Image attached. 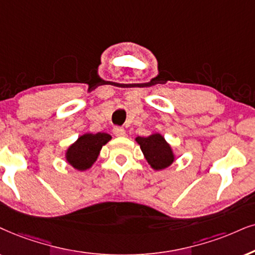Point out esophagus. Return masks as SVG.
I'll list each match as a JSON object with an SVG mask.
<instances>
[{
	"label": "esophagus",
	"instance_id": "esophagus-1",
	"mask_svg": "<svg viewBox=\"0 0 255 255\" xmlns=\"http://www.w3.org/2000/svg\"><path fill=\"white\" fill-rule=\"evenodd\" d=\"M113 133H114L115 136H120V137L126 136V130L121 127H115L114 129H113Z\"/></svg>",
	"mask_w": 255,
	"mask_h": 255
}]
</instances>
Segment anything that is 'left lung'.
I'll return each mask as SVG.
<instances>
[{
    "label": "left lung",
    "mask_w": 255,
    "mask_h": 255,
    "mask_svg": "<svg viewBox=\"0 0 255 255\" xmlns=\"http://www.w3.org/2000/svg\"><path fill=\"white\" fill-rule=\"evenodd\" d=\"M135 141L140 146L144 159L154 170L168 168L176 160L173 148L160 133H153L148 136H136Z\"/></svg>",
    "instance_id": "left-lung-1"
}]
</instances>
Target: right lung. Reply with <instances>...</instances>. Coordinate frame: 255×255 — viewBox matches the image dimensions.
I'll return each instance as SVG.
<instances>
[{
  "label": "right lung",
  "instance_id": "obj_1",
  "mask_svg": "<svg viewBox=\"0 0 255 255\" xmlns=\"http://www.w3.org/2000/svg\"><path fill=\"white\" fill-rule=\"evenodd\" d=\"M112 140L107 133H85L64 151V159L74 169L88 170L96 162L102 147Z\"/></svg>",
  "mask_w": 255,
  "mask_h": 255
}]
</instances>
